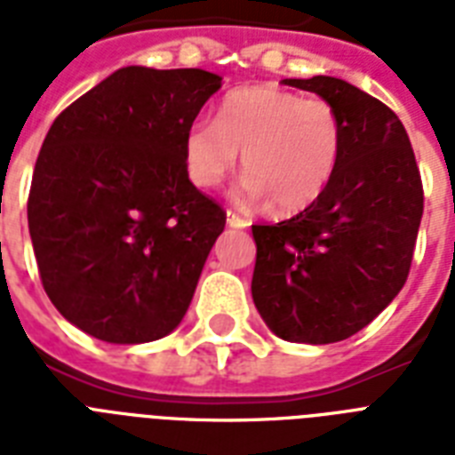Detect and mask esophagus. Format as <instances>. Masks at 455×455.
I'll list each match as a JSON object with an SVG mask.
<instances>
[{"label":"esophagus","mask_w":455,"mask_h":455,"mask_svg":"<svg viewBox=\"0 0 455 455\" xmlns=\"http://www.w3.org/2000/svg\"><path fill=\"white\" fill-rule=\"evenodd\" d=\"M227 224L231 228H245V227H250V221L245 220V217L231 212V210H228V212H227Z\"/></svg>","instance_id":"1"}]
</instances>
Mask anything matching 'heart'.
I'll list each match as a JSON object with an SVG mask.
<instances>
[{"label":"heart","mask_w":455,"mask_h":455,"mask_svg":"<svg viewBox=\"0 0 455 455\" xmlns=\"http://www.w3.org/2000/svg\"><path fill=\"white\" fill-rule=\"evenodd\" d=\"M342 141V120L325 99L257 84L228 92L217 123L188 124L184 164L193 184L214 188L243 153L245 174L234 198L243 205L271 200L276 212L292 214L323 196L338 170Z\"/></svg>","instance_id":"b5f03b06"}]
</instances>
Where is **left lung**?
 I'll use <instances>...</instances> for the list:
<instances>
[{"label": "left lung", "instance_id": "8db88e82", "mask_svg": "<svg viewBox=\"0 0 455 455\" xmlns=\"http://www.w3.org/2000/svg\"><path fill=\"white\" fill-rule=\"evenodd\" d=\"M283 82L331 103L345 141L316 203L252 227V299L281 339L331 345L366 328L406 283L423 184L409 134L385 103L328 75Z\"/></svg>", "mask_w": 455, "mask_h": 455}]
</instances>
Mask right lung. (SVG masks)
<instances>
[{
    "label": "right lung",
    "mask_w": 455,
    "mask_h": 455,
    "mask_svg": "<svg viewBox=\"0 0 455 455\" xmlns=\"http://www.w3.org/2000/svg\"><path fill=\"white\" fill-rule=\"evenodd\" d=\"M221 77L127 66L70 103L32 174L28 228L60 316L110 345L170 335L227 224L184 164L188 124Z\"/></svg>",
    "instance_id": "1"
}]
</instances>
